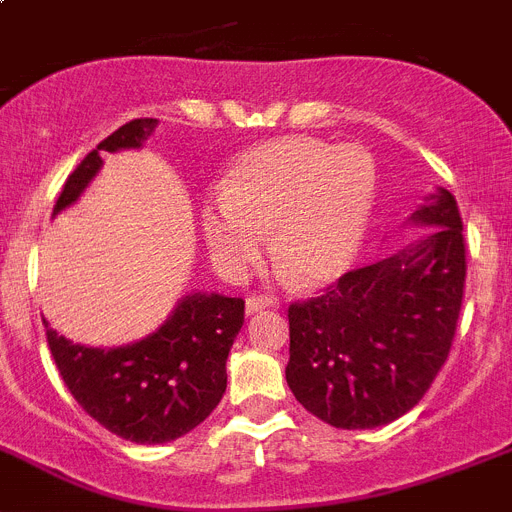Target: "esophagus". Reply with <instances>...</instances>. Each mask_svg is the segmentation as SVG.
I'll return each mask as SVG.
<instances>
[{"label":"esophagus","mask_w":512,"mask_h":512,"mask_svg":"<svg viewBox=\"0 0 512 512\" xmlns=\"http://www.w3.org/2000/svg\"><path fill=\"white\" fill-rule=\"evenodd\" d=\"M270 306H273V299H270V296H262V293H255V296H250V299H247V314H260V311H265V309H270Z\"/></svg>","instance_id":"obj_1"}]
</instances>
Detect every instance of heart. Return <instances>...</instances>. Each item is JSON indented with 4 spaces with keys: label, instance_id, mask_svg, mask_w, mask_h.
I'll return each instance as SVG.
<instances>
[{
    "label": "heart",
    "instance_id": "b5f03b06",
    "mask_svg": "<svg viewBox=\"0 0 512 512\" xmlns=\"http://www.w3.org/2000/svg\"><path fill=\"white\" fill-rule=\"evenodd\" d=\"M371 157L355 146L286 136L244 151L201 211L203 237L226 273L252 268L275 231L273 262L291 286L317 288L350 268L371 219Z\"/></svg>",
    "mask_w": 512,
    "mask_h": 512
}]
</instances>
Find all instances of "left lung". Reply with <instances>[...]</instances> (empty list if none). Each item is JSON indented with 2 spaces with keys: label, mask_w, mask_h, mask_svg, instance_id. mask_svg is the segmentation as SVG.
Here are the masks:
<instances>
[{
  "label": "left lung",
  "mask_w": 512,
  "mask_h": 512,
  "mask_svg": "<svg viewBox=\"0 0 512 512\" xmlns=\"http://www.w3.org/2000/svg\"><path fill=\"white\" fill-rule=\"evenodd\" d=\"M412 221L428 229L397 255L288 306L286 381L332 428H379L410 412L451 353L466 283L459 203L441 190Z\"/></svg>",
  "instance_id": "8db88e82"
}]
</instances>
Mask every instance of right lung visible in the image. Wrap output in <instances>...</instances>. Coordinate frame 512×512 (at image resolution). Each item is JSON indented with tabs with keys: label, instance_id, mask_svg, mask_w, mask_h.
Returning a JSON list of instances; mask_svg holds the SVG:
<instances>
[{
	"label": "right lung",
	"instance_id": "add662e5",
	"mask_svg": "<svg viewBox=\"0 0 512 512\" xmlns=\"http://www.w3.org/2000/svg\"><path fill=\"white\" fill-rule=\"evenodd\" d=\"M157 118H136L97 144L64 182L53 213L77 201L105 151L139 149ZM46 324L61 379L102 428L133 443H167L201 425L226 391V358L244 324V301L193 293L144 340L123 348H84Z\"/></svg>",
	"mask_w": 512,
	"mask_h": 512
}]
</instances>
